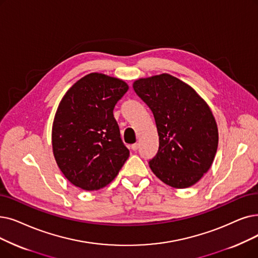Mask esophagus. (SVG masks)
<instances>
[{
	"label": "esophagus",
	"instance_id": "1",
	"mask_svg": "<svg viewBox=\"0 0 258 258\" xmlns=\"http://www.w3.org/2000/svg\"><path fill=\"white\" fill-rule=\"evenodd\" d=\"M138 148H139V144H138V143H134V144L131 145V149H132L133 151H137Z\"/></svg>",
	"mask_w": 258,
	"mask_h": 258
}]
</instances>
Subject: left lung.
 Instances as JSON below:
<instances>
[{"mask_svg":"<svg viewBox=\"0 0 258 258\" xmlns=\"http://www.w3.org/2000/svg\"><path fill=\"white\" fill-rule=\"evenodd\" d=\"M133 88L152 110L158 132L151 170L172 187L194 185L210 170L218 147L210 106L193 87L169 74L141 78Z\"/></svg>","mask_w":258,"mask_h":258,"instance_id":"1","label":"left lung"}]
</instances>
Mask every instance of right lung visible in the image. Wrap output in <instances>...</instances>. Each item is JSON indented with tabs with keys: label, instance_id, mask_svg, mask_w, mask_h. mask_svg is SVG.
Returning a JSON list of instances; mask_svg holds the SVG:
<instances>
[{
	"label": "right lung",
	"instance_id": "add662e5",
	"mask_svg": "<svg viewBox=\"0 0 258 258\" xmlns=\"http://www.w3.org/2000/svg\"><path fill=\"white\" fill-rule=\"evenodd\" d=\"M128 89L118 78L92 73L78 80L55 111L51 143L67 180L85 191L106 186L127 160L113 110Z\"/></svg>",
	"mask_w": 258,
	"mask_h": 258
}]
</instances>
